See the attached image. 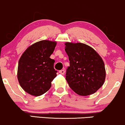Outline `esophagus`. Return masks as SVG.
<instances>
[{"label": "esophagus", "mask_w": 125, "mask_h": 125, "mask_svg": "<svg viewBox=\"0 0 125 125\" xmlns=\"http://www.w3.org/2000/svg\"><path fill=\"white\" fill-rule=\"evenodd\" d=\"M59 73H61L62 74H64V72H65V71H64V70H61V71H59Z\"/></svg>", "instance_id": "esophagus-1"}]
</instances>
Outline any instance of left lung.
Masks as SVG:
<instances>
[{"label": "left lung", "mask_w": 125, "mask_h": 125, "mask_svg": "<svg viewBox=\"0 0 125 125\" xmlns=\"http://www.w3.org/2000/svg\"><path fill=\"white\" fill-rule=\"evenodd\" d=\"M65 46L70 61L66 74L69 87L81 96L95 93L105 81L106 71L102 59L86 44L66 42Z\"/></svg>", "instance_id": "left-lung-1"}]
</instances>
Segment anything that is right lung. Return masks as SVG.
Returning <instances> with one entry per match:
<instances>
[{
    "label": "right lung",
    "mask_w": 125,
    "mask_h": 125,
    "mask_svg": "<svg viewBox=\"0 0 125 125\" xmlns=\"http://www.w3.org/2000/svg\"><path fill=\"white\" fill-rule=\"evenodd\" d=\"M56 42L41 41L31 44L21 56L18 63V79L26 92L39 96L51 88L57 76L54 61L50 58Z\"/></svg>",
    "instance_id": "right-lung-1"
}]
</instances>
